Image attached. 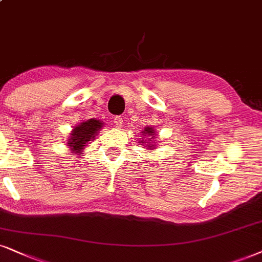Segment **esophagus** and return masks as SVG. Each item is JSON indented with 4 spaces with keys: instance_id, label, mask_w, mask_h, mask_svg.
I'll use <instances>...</instances> for the list:
<instances>
[{
    "instance_id": "34e87169",
    "label": "esophagus",
    "mask_w": 262,
    "mask_h": 262,
    "mask_svg": "<svg viewBox=\"0 0 262 262\" xmlns=\"http://www.w3.org/2000/svg\"><path fill=\"white\" fill-rule=\"evenodd\" d=\"M114 123L116 127H122V124H123V118L121 117V116H116V117L114 118Z\"/></svg>"
}]
</instances>
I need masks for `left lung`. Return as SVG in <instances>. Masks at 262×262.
Returning a JSON list of instances; mask_svg holds the SVG:
<instances>
[{
    "label": "left lung",
    "mask_w": 262,
    "mask_h": 262,
    "mask_svg": "<svg viewBox=\"0 0 262 262\" xmlns=\"http://www.w3.org/2000/svg\"><path fill=\"white\" fill-rule=\"evenodd\" d=\"M140 133L142 134V135H145V137H148V140H147V144H145L144 145V139H142L141 140V145L142 146H146L148 150H152V148L155 147V144H148V142H151V139L154 138V135H155V130H154V128L152 127H145V129H142V132H140ZM146 141V140H145Z\"/></svg>",
    "instance_id": "left-lung-1"
}]
</instances>
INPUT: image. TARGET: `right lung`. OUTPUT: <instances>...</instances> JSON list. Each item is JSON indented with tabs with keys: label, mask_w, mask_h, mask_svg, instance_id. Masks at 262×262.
I'll use <instances>...</instances> for the list:
<instances>
[{
	"label": "right lung",
	"mask_w": 262,
	"mask_h": 262,
	"mask_svg": "<svg viewBox=\"0 0 262 262\" xmlns=\"http://www.w3.org/2000/svg\"><path fill=\"white\" fill-rule=\"evenodd\" d=\"M102 125H104V123L101 121L95 120V118L81 122L72 129L70 137L68 139V146L77 155L82 156L84 146H87L89 141L94 140V138L97 137V133L102 128Z\"/></svg>",
	"instance_id": "add662e5"
}]
</instances>
